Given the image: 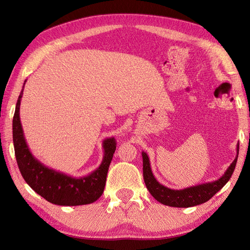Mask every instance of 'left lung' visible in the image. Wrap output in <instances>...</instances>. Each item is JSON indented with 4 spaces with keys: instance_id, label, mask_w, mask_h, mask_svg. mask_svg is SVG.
Instances as JSON below:
<instances>
[{
    "instance_id": "1",
    "label": "left lung",
    "mask_w": 250,
    "mask_h": 250,
    "mask_svg": "<svg viewBox=\"0 0 250 250\" xmlns=\"http://www.w3.org/2000/svg\"><path fill=\"white\" fill-rule=\"evenodd\" d=\"M236 153L235 159L230 164L221 178L212 182H207V184L186 188L184 190H173V188L164 187L155 178L150 168L149 158L145 151H142L143 178L145 186L153 197L162 205L176 207V208H188V207L204 204L208 202L213 195H215L229 181L235 168L237 156H239V145L236 147Z\"/></svg>"
}]
</instances>
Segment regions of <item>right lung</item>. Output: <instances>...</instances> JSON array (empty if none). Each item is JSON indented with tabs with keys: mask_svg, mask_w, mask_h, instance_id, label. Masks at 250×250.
Here are the masks:
<instances>
[{
	"mask_svg": "<svg viewBox=\"0 0 250 250\" xmlns=\"http://www.w3.org/2000/svg\"><path fill=\"white\" fill-rule=\"evenodd\" d=\"M23 90L24 86L14 114L13 139L17 163L24 180L36 193L54 205L81 206L94 203L104 192L108 168L117 148L114 138H107L103 141L104 157L101 166L87 176L72 177L47 167L30 153L24 137L20 121Z\"/></svg>",
	"mask_w": 250,
	"mask_h": 250,
	"instance_id": "right-lung-1",
	"label": "right lung"
}]
</instances>
